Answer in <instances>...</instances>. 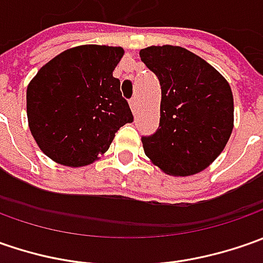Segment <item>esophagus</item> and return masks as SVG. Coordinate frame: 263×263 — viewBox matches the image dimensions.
I'll use <instances>...</instances> for the list:
<instances>
[{"label": "esophagus", "instance_id": "34e87169", "mask_svg": "<svg viewBox=\"0 0 263 263\" xmlns=\"http://www.w3.org/2000/svg\"><path fill=\"white\" fill-rule=\"evenodd\" d=\"M130 108H132V111H133V112H136L137 111V99L136 98H132V99H130Z\"/></svg>", "mask_w": 263, "mask_h": 263}]
</instances>
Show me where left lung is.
Wrapping results in <instances>:
<instances>
[{"instance_id":"1","label":"left lung","mask_w":263,"mask_h":263,"mask_svg":"<svg viewBox=\"0 0 263 263\" xmlns=\"http://www.w3.org/2000/svg\"><path fill=\"white\" fill-rule=\"evenodd\" d=\"M140 58L161 85L159 127L142 136L146 157L170 176L200 173L231 136V87L211 64L181 46H149Z\"/></svg>"}]
</instances>
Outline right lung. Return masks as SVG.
<instances>
[{"label":"right lung","mask_w":263,"mask_h":263,"mask_svg":"<svg viewBox=\"0 0 263 263\" xmlns=\"http://www.w3.org/2000/svg\"><path fill=\"white\" fill-rule=\"evenodd\" d=\"M123 54L120 46H76L37 71L26 92L27 120L46 157L67 167L87 165L133 121L112 76Z\"/></svg>","instance_id":"1"}]
</instances>
